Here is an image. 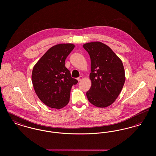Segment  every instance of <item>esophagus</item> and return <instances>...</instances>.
I'll list each match as a JSON object with an SVG mask.
<instances>
[{"instance_id": "esophagus-1", "label": "esophagus", "mask_w": 156, "mask_h": 156, "mask_svg": "<svg viewBox=\"0 0 156 156\" xmlns=\"http://www.w3.org/2000/svg\"><path fill=\"white\" fill-rule=\"evenodd\" d=\"M77 80H78V81H82V80H83V77H82V76H80L79 78H77Z\"/></svg>"}]
</instances>
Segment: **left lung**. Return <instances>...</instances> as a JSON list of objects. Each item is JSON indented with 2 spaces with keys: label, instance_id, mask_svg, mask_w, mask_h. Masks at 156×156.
Listing matches in <instances>:
<instances>
[{
  "label": "left lung",
  "instance_id": "1",
  "mask_svg": "<svg viewBox=\"0 0 156 156\" xmlns=\"http://www.w3.org/2000/svg\"><path fill=\"white\" fill-rule=\"evenodd\" d=\"M83 47L90 58L91 87L87 97L90 104L106 108L119 96L125 82L122 60L107 45L100 41L87 43Z\"/></svg>",
  "mask_w": 156,
  "mask_h": 156
}]
</instances>
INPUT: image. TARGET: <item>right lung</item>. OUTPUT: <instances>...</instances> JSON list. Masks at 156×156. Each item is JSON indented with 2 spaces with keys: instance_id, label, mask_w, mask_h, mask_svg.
Wrapping results in <instances>:
<instances>
[{
  "instance_id": "add662e5",
  "label": "right lung",
  "mask_w": 156,
  "mask_h": 156,
  "mask_svg": "<svg viewBox=\"0 0 156 156\" xmlns=\"http://www.w3.org/2000/svg\"><path fill=\"white\" fill-rule=\"evenodd\" d=\"M74 47L71 43L55 45L33 67L31 80L35 92L50 108L59 109L66 106L69 101L73 85L78 82L65 66V60Z\"/></svg>"
}]
</instances>
